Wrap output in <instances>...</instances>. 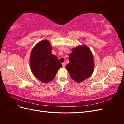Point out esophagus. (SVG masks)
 <instances>
[{
    "instance_id": "1",
    "label": "esophagus",
    "mask_w": 124,
    "mask_h": 124,
    "mask_svg": "<svg viewBox=\"0 0 124 124\" xmlns=\"http://www.w3.org/2000/svg\"><path fill=\"white\" fill-rule=\"evenodd\" d=\"M62 65L63 67H65V65H66L65 62H63V63H62Z\"/></svg>"
}]
</instances>
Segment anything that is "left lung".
Wrapping results in <instances>:
<instances>
[{
  "instance_id": "left-lung-1",
  "label": "left lung",
  "mask_w": 124,
  "mask_h": 124,
  "mask_svg": "<svg viewBox=\"0 0 124 124\" xmlns=\"http://www.w3.org/2000/svg\"><path fill=\"white\" fill-rule=\"evenodd\" d=\"M69 59L66 68L74 81L81 82L91 76L94 69V61L88 46L84 45L73 48Z\"/></svg>"
}]
</instances>
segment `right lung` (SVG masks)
<instances>
[{
    "mask_svg": "<svg viewBox=\"0 0 124 124\" xmlns=\"http://www.w3.org/2000/svg\"><path fill=\"white\" fill-rule=\"evenodd\" d=\"M52 47L46 40L33 47L30 56V66L33 75L43 83H48L55 78L62 67L58 58L51 52Z\"/></svg>",
    "mask_w": 124,
    "mask_h": 124,
    "instance_id": "right-lung-1",
    "label": "right lung"
}]
</instances>
